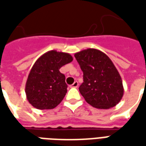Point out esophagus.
Returning a JSON list of instances; mask_svg holds the SVG:
<instances>
[{
	"label": "esophagus",
	"mask_w": 146,
	"mask_h": 146,
	"mask_svg": "<svg viewBox=\"0 0 146 146\" xmlns=\"http://www.w3.org/2000/svg\"><path fill=\"white\" fill-rule=\"evenodd\" d=\"M78 85H79L78 82H77V81H75V82L73 83V84L71 85V87H72V88H77V87H78Z\"/></svg>",
	"instance_id": "34e87169"
}]
</instances>
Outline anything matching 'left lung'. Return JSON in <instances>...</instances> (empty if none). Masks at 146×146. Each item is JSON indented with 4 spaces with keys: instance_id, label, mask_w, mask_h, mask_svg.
<instances>
[{
    "instance_id": "left-lung-1",
    "label": "left lung",
    "mask_w": 146,
    "mask_h": 146,
    "mask_svg": "<svg viewBox=\"0 0 146 146\" xmlns=\"http://www.w3.org/2000/svg\"><path fill=\"white\" fill-rule=\"evenodd\" d=\"M74 56L84 73L79 91L85 101L102 110L118 104L124 90L121 76L110 58L95 48L76 52Z\"/></svg>"
}]
</instances>
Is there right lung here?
I'll return each mask as SVG.
<instances>
[{
    "label": "right lung",
    "instance_id": "obj_1",
    "mask_svg": "<svg viewBox=\"0 0 146 146\" xmlns=\"http://www.w3.org/2000/svg\"><path fill=\"white\" fill-rule=\"evenodd\" d=\"M72 55L51 50L33 64L26 83L28 102L38 110H51L62 101L67 92L65 75L60 68L73 61Z\"/></svg>",
    "mask_w": 146,
    "mask_h": 146
}]
</instances>
